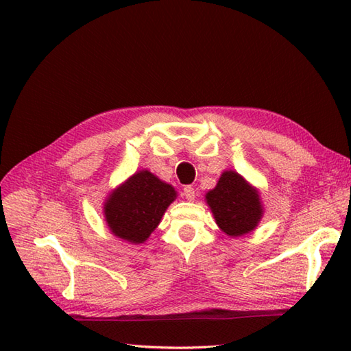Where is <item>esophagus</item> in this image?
I'll return each mask as SVG.
<instances>
[{"label": "esophagus", "mask_w": 351, "mask_h": 351, "mask_svg": "<svg viewBox=\"0 0 351 351\" xmlns=\"http://www.w3.org/2000/svg\"><path fill=\"white\" fill-rule=\"evenodd\" d=\"M184 196H185V199H187V200H195V197H196L195 189H193L191 185H185V187H184Z\"/></svg>", "instance_id": "esophagus-1"}]
</instances>
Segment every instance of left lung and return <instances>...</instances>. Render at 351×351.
<instances>
[{
  "mask_svg": "<svg viewBox=\"0 0 351 351\" xmlns=\"http://www.w3.org/2000/svg\"><path fill=\"white\" fill-rule=\"evenodd\" d=\"M206 202L215 223L230 237L249 234L263 215L256 190L232 170L225 171L215 189L206 193Z\"/></svg>",
  "mask_w": 351,
  "mask_h": 351,
  "instance_id": "obj_1",
  "label": "left lung"
}]
</instances>
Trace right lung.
Wrapping results in <instances>:
<instances>
[{"mask_svg":"<svg viewBox=\"0 0 351 351\" xmlns=\"http://www.w3.org/2000/svg\"><path fill=\"white\" fill-rule=\"evenodd\" d=\"M175 197L171 185L160 181L151 171H138L111 193L106 202L104 213L110 230L132 244L146 241Z\"/></svg>","mask_w":351,"mask_h":351,"instance_id":"right-lung-1","label":"right lung"}]
</instances>
